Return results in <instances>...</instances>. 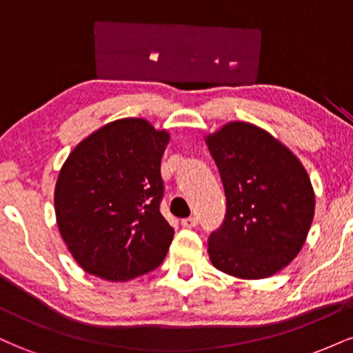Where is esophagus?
<instances>
[{
    "mask_svg": "<svg viewBox=\"0 0 353 353\" xmlns=\"http://www.w3.org/2000/svg\"><path fill=\"white\" fill-rule=\"evenodd\" d=\"M181 224H182V228H185V229L196 228V225H197V217H185V219H182Z\"/></svg>",
    "mask_w": 353,
    "mask_h": 353,
    "instance_id": "1",
    "label": "esophagus"
}]
</instances>
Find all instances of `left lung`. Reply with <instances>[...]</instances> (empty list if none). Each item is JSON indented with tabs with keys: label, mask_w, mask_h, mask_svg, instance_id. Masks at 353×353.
<instances>
[{
	"label": "left lung",
	"mask_w": 353,
	"mask_h": 353,
	"mask_svg": "<svg viewBox=\"0 0 353 353\" xmlns=\"http://www.w3.org/2000/svg\"><path fill=\"white\" fill-rule=\"evenodd\" d=\"M224 184L228 209L209 236V259L239 279L277 274L301 252L312 225L315 196L292 151L264 129L229 123L208 136Z\"/></svg>",
	"instance_id": "left-lung-1"
}]
</instances>
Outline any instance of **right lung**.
<instances>
[{
    "mask_svg": "<svg viewBox=\"0 0 353 353\" xmlns=\"http://www.w3.org/2000/svg\"><path fill=\"white\" fill-rule=\"evenodd\" d=\"M169 143L145 119L109 123L61 168L54 210L61 237L84 270L111 282L163 264L174 229L161 214V159Z\"/></svg>",
    "mask_w": 353,
    "mask_h": 353,
    "instance_id": "1",
    "label": "right lung"
}]
</instances>
